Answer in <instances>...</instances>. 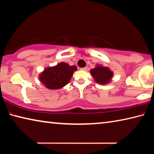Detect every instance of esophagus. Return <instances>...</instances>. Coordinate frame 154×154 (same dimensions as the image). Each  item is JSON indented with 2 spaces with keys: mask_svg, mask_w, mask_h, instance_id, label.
<instances>
[{
  "mask_svg": "<svg viewBox=\"0 0 154 154\" xmlns=\"http://www.w3.org/2000/svg\"><path fill=\"white\" fill-rule=\"evenodd\" d=\"M87 69H88L87 67H84V68H82V70H86Z\"/></svg>",
  "mask_w": 154,
  "mask_h": 154,
  "instance_id": "34e87169",
  "label": "esophagus"
}]
</instances>
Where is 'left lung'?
Here are the masks:
<instances>
[{
    "instance_id": "1",
    "label": "left lung",
    "mask_w": 154,
    "mask_h": 154,
    "mask_svg": "<svg viewBox=\"0 0 154 154\" xmlns=\"http://www.w3.org/2000/svg\"><path fill=\"white\" fill-rule=\"evenodd\" d=\"M90 73L95 82L102 85L110 82L113 76V72L109 68L101 65H97L93 69L90 70Z\"/></svg>"
}]
</instances>
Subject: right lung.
Listing matches in <instances>:
<instances>
[{
    "mask_svg": "<svg viewBox=\"0 0 154 154\" xmlns=\"http://www.w3.org/2000/svg\"><path fill=\"white\" fill-rule=\"evenodd\" d=\"M77 67L61 62L55 66L48 67L40 73L39 79L46 88L50 90L62 88L69 83Z\"/></svg>",
    "mask_w": 154,
    "mask_h": 154,
    "instance_id": "add662e5",
    "label": "right lung"
}]
</instances>
